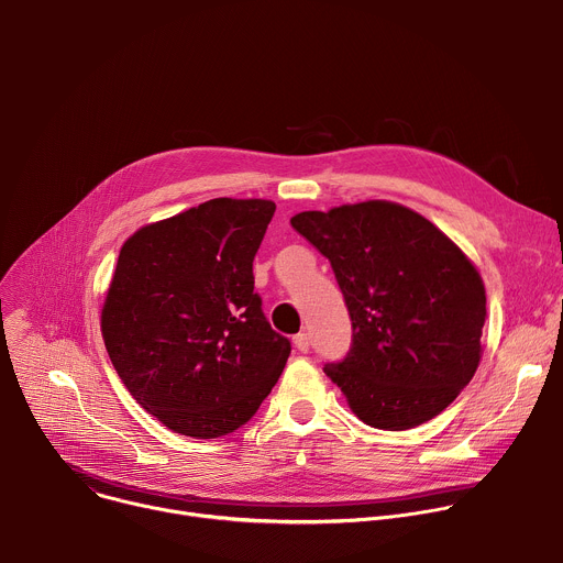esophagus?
I'll return each mask as SVG.
<instances>
[{"instance_id": "obj_1", "label": "esophagus", "mask_w": 563, "mask_h": 563, "mask_svg": "<svg viewBox=\"0 0 563 563\" xmlns=\"http://www.w3.org/2000/svg\"><path fill=\"white\" fill-rule=\"evenodd\" d=\"M294 345H296V350L300 352V354H307L309 352V334H296L294 336Z\"/></svg>"}]
</instances>
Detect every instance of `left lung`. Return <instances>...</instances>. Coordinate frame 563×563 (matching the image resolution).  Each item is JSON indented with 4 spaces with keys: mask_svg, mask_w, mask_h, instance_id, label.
Here are the masks:
<instances>
[{
    "mask_svg": "<svg viewBox=\"0 0 563 563\" xmlns=\"http://www.w3.org/2000/svg\"><path fill=\"white\" fill-rule=\"evenodd\" d=\"M291 227L330 258L352 318V350L323 369L378 430L441 415L481 361L486 287L421 213L387 200L302 211Z\"/></svg>",
    "mask_w": 563,
    "mask_h": 563,
    "instance_id": "1",
    "label": "left lung"
}]
</instances>
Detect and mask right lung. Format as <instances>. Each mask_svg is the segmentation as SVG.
<instances>
[{
  "instance_id": "add662e5",
  "label": "right lung",
  "mask_w": 563,
  "mask_h": 563,
  "mask_svg": "<svg viewBox=\"0 0 563 563\" xmlns=\"http://www.w3.org/2000/svg\"><path fill=\"white\" fill-rule=\"evenodd\" d=\"M274 211L213 198L144 224L120 250L104 345L131 396L178 434L245 426L283 374L291 345L267 323L252 267Z\"/></svg>"
}]
</instances>
